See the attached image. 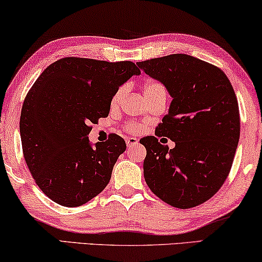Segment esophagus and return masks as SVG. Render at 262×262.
I'll return each instance as SVG.
<instances>
[{"instance_id": "obj_1", "label": "esophagus", "mask_w": 262, "mask_h": 262, "mask_svg": "<svg viewBox=\"0 0 262 262\" xmlns=\"http://www.w3.org/2000/svg\"><path fill=\"white\" fill-rule=\"evenodd\" d=\"M126 143L128 147H134L139 143V140L136 138H127L126 139Z\"/></svg>"}]
</instances>
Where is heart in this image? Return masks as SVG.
Listing matches in <instances>:
<instances>
[{
  "label": "heart",
  "instance_id": "obj_1",
  "mask_svg": "<svg viewBox=\"0 0 262 262\" xmlns=\"http://www.w3.org/2000/svg\"><path fill=\"white\" fill-rule=\"evenodd\" d=\"M126 91H127L126 85L120 86L119 89L115 91V94L113 95L112 104L116 105L117 103L122 99L124 94H126ZM143 94H145L147 99H150L156 97V96H160V95L166 96V89H165V86L161 83L156 82V80H149V82L145 83V85H143ZM128 128L133 132H138L140 129V127L136 123H130L129 126H128Z\"/></svg>",
  "mask_w": 262,
  "mask_h": 262
}]
</instances>
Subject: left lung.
I'll return each instance as SVG.
<instances>
[{
  "instance_id": "1",
  "label": "left lung",
  "mask_w": 262,
  "mask_h": 262,
  "mask_svg": "<svg viewBox=\"0 0 262 262\" xmlns=\"http://www.w3.org/2000/svg\"><path fill=\"white\" fill-rule=\"evenodd\" d=\"M166 88L172 102L157 134L174 148L148 138L143 177L165 203L190 209L210 200L226 182L240 139V114L222 70L187 54L136 62Z\"/></svg>"
}]
</instances>
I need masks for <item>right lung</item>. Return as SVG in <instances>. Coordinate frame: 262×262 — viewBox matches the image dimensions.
Listing matches in <instances>:
<instances>
[{
  "instance_id": "1",
  "label": "right lung",
  "mask_w": 262,
  "mask_h": 262,
  "mask_svg": "<svg viewBox=\"0 0 262 262\" xmlns=\"http://www.w3.org/2000/svg\"><path fill=\"white\" fill-rule=\"evenodd\" d=\"M140 70L132 61L62 58L43 70L25 98L20 135L26 164L40 190L62 206L101 193L126 142L116 134L90 142L91 123L106 117L112 97Z\"/></svg>"
}]
</instances>
